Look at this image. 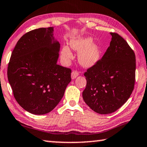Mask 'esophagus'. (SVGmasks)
Instances as JSON below:
<instances>
[{
    "label": "esophagus",
    "instance_id": "1",
    "mask_svg": "<svg viewBox=\"0 0 147 147\" xmlns=\"http://www.w3.org/2000/svg\"><path fill=\"white\" fill-rule=\"evenodd\" d=\"M78 75H79L78 72L76 71H74L72 72V73H71V78L72 79L76 78Z\"/></svg>",
    "mask_w": 147,
    "mask_h": 147
}]
</instances>
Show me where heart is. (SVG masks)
<instances>
[{"mask_svg": "<svg viewBox=\"0 0 147 147\" xmlns=\"http://www.w3.org/2000/svg\"><path fill=\"white\" fill-rule=\"evenodd\" d=\"M94 39L91 36L77 37L71 39L70 45L74 50L78 51V61L86 67L94 66L99 61L101 55V47L98 44L93 43ZM61 59L65 63H68L73 58V55L69 46H63L61 51Z\"/></svg>", "mask_w": 147, "mask_h": 147, "instance_id": "obj_1", "label": "heart"}]
</instances>
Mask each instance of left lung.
<instances>
[{
    "label": "left lung",
    "mask_w": 147,
    "mask_h": 147,
    "mask_svg": "<svg viewBox=\"0 0 147 147\" xmlns=\"http://www.w3.org/2000/svg\"><path fill=\"white\" fill-rule=\"evenodd\" d=\"M112 39L101 59L84 73L85 103L95 113L107 115L120 108L134 90L136 55L122 36L110 32Z\"/></svg>",
    "instance_id": "1"
}]
</instances>
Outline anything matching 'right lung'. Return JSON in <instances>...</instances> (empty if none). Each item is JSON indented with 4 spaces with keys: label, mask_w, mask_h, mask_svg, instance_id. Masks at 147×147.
<instances>
[{
    "label": "right lung",
    "mask_w": 147,
    "mask_h": 147,
    "mask_svg": "<svg viewBox=\"0 0 147 147\" xmlns=\"http://www.w3.org/2000/svg\"><path fill=\"white\" fill-rule=\"evenodd\" d=\"M53 27L39 28L21 37L11 53L8 79L18 104L33 115L52 111L71 81V70L57 64L60 44Z\"/></svg>",
    "instance_id": "1"
}]
</instances>
